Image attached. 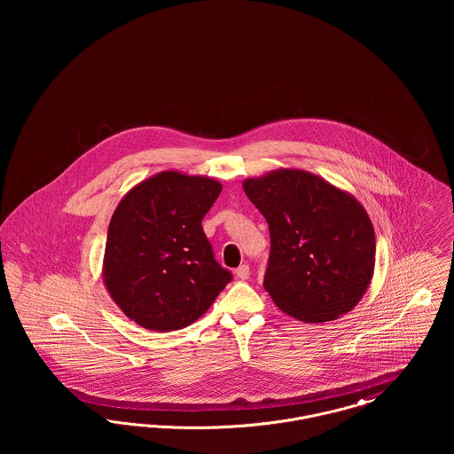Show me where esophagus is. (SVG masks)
<instances>
[{"label":"esophagus","instance_id":"obj_1","mask_svg":"<svg viewBox=\"0 0 454 454\" xmlns=\"http://www.w3.org/2000/svg\"><path fill=\"white\" fill-rule=\"evenodd\" d=\"M235 274H237L238 279H241V281H247V279H248V276H250V267L243 263V265H239V267H238L237 272H235Z\"/></svg>","mask_w":454,"mask_h":454}]
</instances>
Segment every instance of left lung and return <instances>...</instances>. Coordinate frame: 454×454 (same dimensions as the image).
I'll return each instance as SVG.
<instances>
[{"label": "left lung", "mask_w": 454, "mask_h": 454, "mask_svg": "<svg viewBox=\"0 0 454 454\" xmlns=\"http://www.w3.org/2000/svg\"><path fill=\"white\" fill-rule=\"evenodd\" d=\"M243 191L269 224L263 287L276 306L306 324L332 322L354 309L376 260L374 228L363 204L296 168L247 178Z\"/></svg>", "instance_id": "obj_1"}]
</instances>
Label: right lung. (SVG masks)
<instances>
[{"instance_id":"add662e5","label":"right lung","mask_w":454,"mask_h":454,"mask_svg":"<svg viewBox=\"0 0 454 454\" xmlns=\"http://www.w3.org/2000/svg\"><path fill=\"white\" fill-rule=\"evenodd\" d=\"M221 191L211 176L165 170L122 197L108 224L102 278L129 320L153 332L180 330L231 281L202 230Z\"/></svg>"}]
</instances>
